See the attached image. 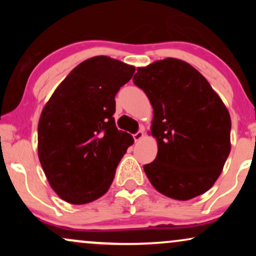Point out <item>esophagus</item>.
<instances>
[{"label": "esophagus", "instance_id": "34e87169", "mask_svg": "<svg viewBox=\"0 0 256 256\" xmlns=\"http://www.w3.org/2000/svg\"><path fill=\"white\" fill-rule=\"evenodd\" d=\"M143 137H144V132H143V131H138L134 134V140H136V142H140V140H142Z\"/></svg>", "mask_w": 256, "mask_h": 256}]
</instances>
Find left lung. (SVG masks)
Instances as JSON below:
<instances>
[{
  "mask_svg": "<svg viewBox=\"0 0 256 256\" xmlns=\"http://www.w3.org/2000/svg\"><path fill=\"white\" fill-rule=\"evenodd\" d=\"M134 83L152 107L150 134L158 155L143 167L149 182L179 201L208 192L231 150V118L222 100L198 70L179 58L138 67Z\"/></svg>",
  "mask_w": 256,
  "mask_h": 256,
  "instance_id": "left-lung-1",
  "label": "left lung"
}]
</instances>
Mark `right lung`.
Wrapping results in <instances>:
<instances>
[{"label":"right lung","instance_id":"right-lung-1","mask_svg":"<svg viewBox=\"0 0 256 256\" xmlns=\"http://www.w3.org/2000/svg\"><path fill=\"white\" fill-rule=\"evenodd\" d=\"M134 66L104 55L76 66L52 92L38 122V158L52 189L72 204L108 192L134 138L116 128V95Z\"/></svg>","mask_w":256,"mask_h":256}]
</instances>
